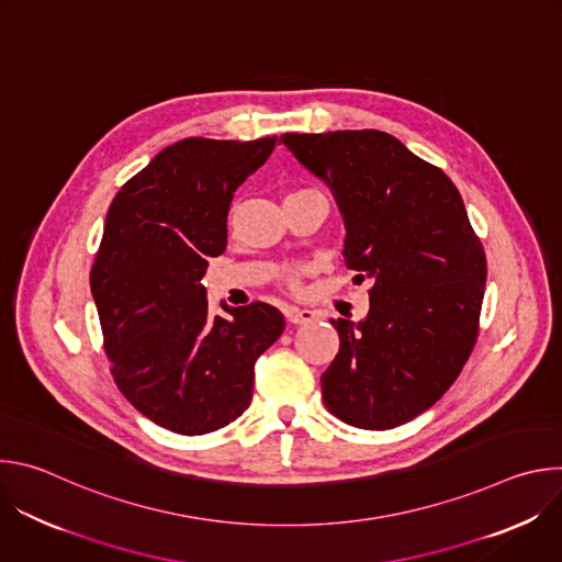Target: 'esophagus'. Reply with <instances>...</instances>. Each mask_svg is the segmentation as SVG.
Segmentation results:
<instances>
[{
	"instance_id": "esophagus-1",
	"label": "esophagus",
	"mask_w": 562,
	"mask_h": 562,
	"mask_svg": "<svg viewBox=\"0 0 562 562\" xmlns=\"http://www.w3.org/2000/svg\"><path fill=\"white\" fill-rule=\"evenodd\" d=\"M286 319L291 325H306V323H313V319H315V311L291 306V308H286Z\"/></svg>"
}]
</instances>
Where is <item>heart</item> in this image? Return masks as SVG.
<instances>
[{
  "label": "heart",
  "instance_id": "b5f03b06",
  "mask_svg": "<svg viewBox=\"0 0 562 562\" xmlns=\"http://www.w3.org/2000/svg\"><path fill=\"white\" fill-rule=\"evenodd\" d=\"M289 284L293 286V284H295V278H289Z\"/></svg>",
  "mask_w": 562,
  "mask_h": 562
}]
</instances>
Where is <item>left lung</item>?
<instances>
[{
  "label": "left lung",
  "mask_w": 562,
  "mask_h": 562,
  "mask_svg": "<svg viewBox=\"0 0 562 562\" xmlns=\"http://www.w3.org/2000/svg\"><path fill=\"white\" fill-rule=\"evenodd\" d=\"M345 217V262L369 278V313L331 325L340 351L323 373L327 409L391 429L453 384L477 338L487 260L453 182L389 133H284Z\"/></svg>",
  "instance_id": "1"
}]
</instances>
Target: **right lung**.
I'll list each match as a JSON object with an SVG mask.
<instances>
[{"instance_id": "add662e5", "label": "right lung", "mask_w": 562, "mask_h": 562, "mask_svg": "<svg viewBox=\"0 0 562 562\" xmlns=\"http://www.w3.org/2000/svg\"><path fill=\"white\" fill-rule=\"evenodd\" d=\"M276 142L180 139L109 206L91 269L104 351L128 403L169 431L202 436L243 416L256 360L284 331V315L265 302L211 315L202 286L209 258L226 249L235 189Z\"/></svg>"}]
</instances>
